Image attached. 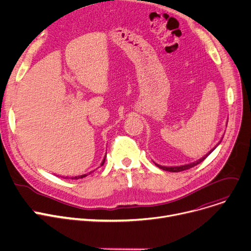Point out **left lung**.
I'll list each match as a JSON object with an SVG mask.
<instances>
[{"mask_svg":"<svg viewBox=\"0 0 251 251\" xmlns=\"http://www.w3.org/2000/svg\"><path fill=\"white\" fill-rule=\"evenodd\" d=\"M228 123V122H227ZM224 137V136H223ZM223 139V138H222ZM222 139H221V141L214 147V148L209 152V153H207L205 154L203 157H201V159H199V160H197V161H195V162H191V163H188V164H184V165H180V166H162V165H159V164H157V163H155V165L157 166V167H159L160 169H162V170H165V171H169V172H179V171H183V170H186V169H189V168H191V167H194V166H196V165H198V164H200L201 162H202L205 158H207L216 148L217 147L220 145V143L222 142Z\"/></svg>","mask_w":251,"mask_h":251,"instance_id":"obj_1","label":"left lung"}]
</instances>
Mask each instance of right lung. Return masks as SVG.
<instances>
[{"label": "right lung", "instance_id": "add662e5", "mask_svg": "<svg viewBox=\"0 0 251 251\" xmlns=\"http://www.w3.org/2000/svg\"><path fill=\"white\" fill-rule=\"evenodd\" d=\"M105 158H106V155L104 156V158H103V160H102V162H101V164H100V166H102L103 164H104V162H105ZM91 172H93V171H91ZM91 172H89L88 174H90ZM88 174H83V175H78V176H75V177H72L71 179H79V178H84V177H86V176L88 175ZM65 178H67L68 179V177H65Z\"/></svg>", "mask_w": 251, "mask_h": 251}]
</instances>
